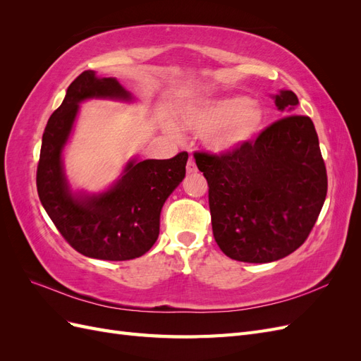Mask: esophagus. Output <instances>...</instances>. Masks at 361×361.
Instances as JSON below:
<instances>
[{"mask_svg":"<svg viewBox=\"0 0 361 361\" xmlns=\"http://www.w3.org/2000/svg\"><path fill=\"white\" fill-rule=\"evenodd\" d=\"M187 171H188V173H195V171H197V166H195L194 159H190V161L187 162Z\"/></svg>","mask_w":361,"mask_h":361,"instance_id":"esophagus-1","label":"esophagus"}]
</instances>
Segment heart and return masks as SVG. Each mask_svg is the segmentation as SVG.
Listing matches in <instances>:
<instances>
[{
  "label": "heart",
  "instance_id": "obj_1",
  "mask_svg": "<svg viewBox=\"0 0 361 361\" xmlns=\"http://www.w3.org/2000/svg\"><path fill=\"white\" fill-rule=\"evenodd\" d=\"M183 126L204 135V146L214 155L227 157L251 145L267 123L260 102L243 94L207 97L191 104L182 114Z\"/></svg>",
  "mask_w": 361,
  "mask_h": 361
}]
</instances>
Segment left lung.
<instances>
[{"label":"left lung","mask_w":361,"mask_h":361,"mask_svg":"<svg viewBox=\"0 0 361 361\" xmlns=\"http://www.w3.org/2000/svg\"><path fill=\"white\" fill-rule=\"evenodd\" d=\"M285 114L255 143L227 157L195 154L209 185L214 238L223 253L267 264L293 253L309 236L326 195V170L314 125L293 114L292 90L271 94Z\"/></svg>","instance_id":"8db88e82"}]
</instances>
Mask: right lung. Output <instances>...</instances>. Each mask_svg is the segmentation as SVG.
<instances>
[{
    "instance_id": "1",
    "label": "right lung",
    "mask_w": 361,
    "mask_h": 361,
    "mask_svg": "<svg viewBox=\"0 0 361 361\" xmlns=\"http://www.w3.org/2000/svg\"><path fill=\"white\" fill-rule=\"evenodd\" d=\"M92 99L137 101L114 76L82 72L68 87L43 133L36 179L39 199L59 232L81 255L101 260L135 259L157 243L162 206L183 180L188 154L145 161L134 157L102 191L75 190L66 176L63 155L80 104Z\"/></svg>"
}]
</instances>
